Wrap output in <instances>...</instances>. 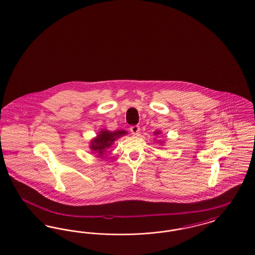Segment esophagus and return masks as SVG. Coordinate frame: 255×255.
<instances>
[{"instance_id":"esophagus-1","label":"esophagus","mask_w":255,"mask_h":255,"mask_svg":"<svg viewBox=\"0 0 255 255\" xmlns=\"http://www.w3.org/2000/svg\"><path fill=\"white\" fill-rule=\"evenodd\" d=\"M130 131H131V132H132L133 135H136V134H138L139 132H140V128H139V126H137V125H133V126H131Z\"/></svg>"}]
</instances>
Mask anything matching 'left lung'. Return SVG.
I'll list each match as a JSON object with an SVG mask.
<instances>
[{"mask_svg":"<svg viewBox=\"0 0 255 255\" xmlns=\"http://www.w3.org/2000/svg\"><path fill=\"white\" fill-rule=\"evenodd\" d=\"M153 134H154V135H159V134H161V131H159V130H158V131H155V132H153ZM156 143H159V144H163L164 141H161V140H157Z\"/></svg>","mask_w":255,"mask_h":255,"instance_id":"8db88e82","label":"left lung"}]
</instances>
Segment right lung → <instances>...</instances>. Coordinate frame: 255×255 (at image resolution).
<instances>
[{
  "instance_id": "obj_1",
  "label": "right lung",
  "mask_w": 255,
  "mask_h": 255,
  "mask_svg": "<svg viewBox=\"0 0 255 255\" xmlns=\"http://www.w3.org/2000/svg\"><path fill=\"white\" fill-rule=\"evenodd\" d=\"M125 134H127V132L125 130H118L115 132H111L107 129H102L98 132L96 137L92 138L90 140L89 148L91 149L92 153H96L98 157L103 158L106 150L111 148V146L118 138Z\"/></svg>"
}]
</instances>
